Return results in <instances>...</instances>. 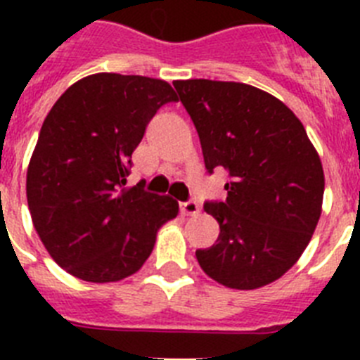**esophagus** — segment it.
Segmentation results:
<instances>
[{"label":"esophagus","mask_w":360,"mask_h":360,"mask_svg":"<svg viewBox=\"0 0 360 360\" xmlns=\"http://www.w3.org/2000/svg\"><path fill=\"white\" fill-rule=\"evenodd\" d=\"M180 211L186 216H196L200 214V203L195 200H187V202L180 203Z\"/></svg>","instance_id":"1"}]
</instances>
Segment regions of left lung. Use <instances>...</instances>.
I'll return each mask as SVG.
<instances>
[{"label":"left lung","instance_id":"obj_1","mask_svg":"<svg viewBox=\"0 0 360 360\" xmlns=\"http://www.w3.org/2000/svg\"><path fill=\"white\" fill-rule=\"evenodd\" d=\"M173 86L198 131L207 173H229L225 202L203 203L219 236L196 259L229 288L265 287L294 266L316 231L324 193L319 155L274 95L209 79Z\"/></svg>","mask_w":360,"mask_h":360}]
</instances>
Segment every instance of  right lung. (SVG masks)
I'll return each instance as SVG.
<instances>
[{
  "mask_svg": "<svg viewBox=\"0 0 360 360\" xmlns=\"http://www.w3.org/2000/svg\"><path fill=\"white\" fill-rule=\"evenodd\" d=\"M178 101L160 79L95 73L57 98L27 173L32 221L68 274L120 281L146 263L178 202L126 187L131 153L158 108Z\"/></svg>",
  "mask_w": 360,
  "mask_h": 360,
  "instance_id": "obj_1",
  "label": "right lung"
}]
</instances>
